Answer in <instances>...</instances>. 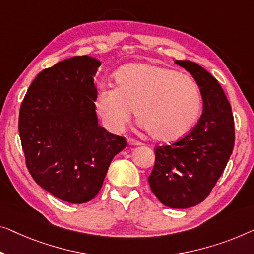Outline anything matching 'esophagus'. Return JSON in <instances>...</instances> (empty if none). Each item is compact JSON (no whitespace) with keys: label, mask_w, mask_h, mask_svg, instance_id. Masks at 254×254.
<instances>
[{"label":"esophagus","mask_w":254,"mask_h":254,"mask_svg":"<svg viewBox=\"0 0 254 254\" xmlns=\"http://www.w3.org/2000/svg\"><path fill=\"white\" fill-rule=\"evenodd\" d=\"M127 143H128V145H131V146L141 145V142L138 141V140H135V139H132V138H127Z\"/></svg>","instance_id":"34e87169"}]
</instances>
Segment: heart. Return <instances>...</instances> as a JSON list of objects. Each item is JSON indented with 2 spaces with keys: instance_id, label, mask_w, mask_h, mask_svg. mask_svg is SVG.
<instances>
[{
  "instance_id": "1",
  "label": "heart",
  "mask_w": 254,
  "mask_h": 254,
  "mask_svg": "<svg viewBox=\"0 0 254 254\" xmlns=\"http://www.w3.org/2000/svg\"><path fill=\"white\" fill-rule=\"evenodd\" d=\"M115 88L101 85L94 107L104 126L122 131L132 109L151 138L175 141L192 130L202 112V93L194 78L179 71L149 64H132L114 76Z\"/></svg>"
}]
</instances>
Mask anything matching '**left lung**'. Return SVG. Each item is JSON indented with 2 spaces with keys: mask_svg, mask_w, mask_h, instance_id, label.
I'll use <instances>...</instances> for the list:
<instances>
[{
  "mask_svg": "<svg viewBox=\"0 0 254 254\" xmlns=\"http://www.w3.org/2000/svg\"><path fill=\"white\" fill-rule=\"evenodd\" d=\"M195 78L203 113L194 128L172 145L158 146L148 177L151 191L164 205L186 209L203 202L226 168L235 142L232 107L209 71L189 60H176Z\"/></svg>",
  "mask_w": 254,
  "mask_h": 254,
  "instance_id": "obj_1",
  "label": "left lung"
}]
</instances>
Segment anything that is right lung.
Listing matches in <instances>:
<instances>
[{
    "label": "right lung",
    "mask_w": 254,
    "mask_h": 254,
    "mask_svg": "<svg viewBox=\"0 0 254 254\" xmlns=\"http://www.w3.org/2000/svg\"><path fill=\"white\" fill-rule=\"evenodd\" d=\"M100 65L92 57L76 56L45 68L19 112L30 176L55 197L73 204L94 198L113 157L127 146L126 138L98 126L93 77Z\"/></svg>",
    "instance_id": "right-lung-1"
}]
</instances>
